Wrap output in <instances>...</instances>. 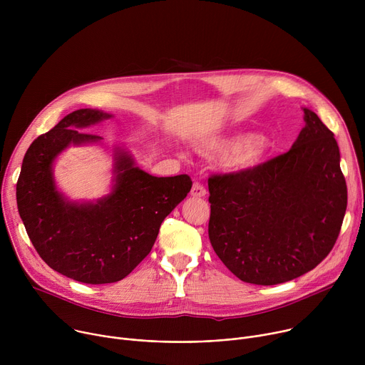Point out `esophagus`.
<instances>
[{
  "label": "esophagus",
  "mask_w": 365,
  "mask_h": 365,
  "mask_svg": "<svg viewBox=\"0 0 365 365\" xmlns=\"http://www.w3.org/2000/svg\"><path fill=\"white\" fill-rule=\"evenodd\" d=\"M205 195H206L205 186L202 183H199V182H195L192 189H190V196H193V197H203Z\"/></svg>",
  "instance_id": "obj_1"
}]
</instances>
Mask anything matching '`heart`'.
I'll return each instance as SVG.
<instances>
[{"label":"heart","instance_id":"1","mask_svg":"<svg viewBox=\"0 0 365 365\" xmlns=\"http://www.w3.org/2000/svg\"><path fill=\"white\" fill-rule=\"evenodd\" d=\"M203 155L218 154L217 165L225 173H245L262 166L272 150V141L262 134L238 137H207L196 143Z\"/></svg>","mask_w":365,"mask_h":365}]
</instances>
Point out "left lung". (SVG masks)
Segmentation results:
<instances>
[{
	"instance_id": "1",
	"label": "left lung",
	"mask_w": 365,
	"mask_h": 365,
	"mask_svg": "<svg viewBox=\"0 0 365 365\" xmlns=\"http://www.w3.org/2000/svg\"><path fill=\"white\" fill-rule=\"evenodd\" d=\"M292 148L245 173L214 175L207 234L240 280L272 286L315 269L332 250L346 211L334 133L307 108Z\"/></svg>"
}]
</instances>
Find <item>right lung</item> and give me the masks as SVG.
Returning a JSON list of instances; mask_svg holds the SVG:
<instances>
[{"mask_svg": "<svg viewBox=\"0 0 365 365\" xmlns=\"http://www.w3.org/2000/svg\"><path fill=\"white\" fill-rule=\"evenodd\" d=\"M113 115L82 108L68 114L29 147L17 182L19 212L38 255L55 272L81 283H115L151 251L165 218L190 192L187 175L155 178L135 166L124 147L113 150V187L95 202L59 192L53 163L71 144L103 138L83 130Z\"/></svg>", "mask_w": 365, "mask_h": 365, "instance_id": "right-lung-1", "label": "right lung"}]
</instances>
